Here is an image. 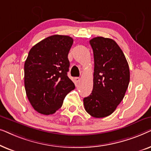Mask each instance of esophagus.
<instances>
[{"label":"esophagus","instance_id":"obj_1","mask_svg":"<svg viewBox=\"0 0 151 151\" xmlns=\"http://www.w3.org/2000/svg\"><path fill=\"white\" fill-rule=\"evenodd\" d=\"M75 81H76V82H80V78H78V77L75 78Z\"/></svg>","mask_w":151,"mask_h":151}]
</instances>
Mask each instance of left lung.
<instances>
[{"instance_id": "8db88e82", "label": "left lung", "mask_w": 151, "mask_h": 151, "mask_svg": "<svg viewBox=\"0 0 151 151\" xmlns=\"http://www.w3.org/2000/svg\"><path fill=\"white\" fill-rule=\"evenodd\" d=\"M89 42L94 57L93 87L84 98V106L88 114L100 118L112 114L123 100L130 81L129 67L112 39L96 37Z\"/></svg>"}]
</instances>
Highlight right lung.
I'll return each mask as SVG.
<instances>
[{
  "instance_id": "right-lung-1",
  "label": "right lung",
  "mask_w": 151,
  "mask_h": 151,
  "mask_svg": "<svg viewBox=\"0 0 151 151\" xmlns=\"http://www.w3.org/2000/svg\"><path fill=\"white\" fill-rule=\"evenodd\" d=\"M73 42L70 36L53 35L35 45L28 53L24 67V88L33 108L41 114H53L75 88L67 76L68 54Z\"/></svg>"
}]
</instances>
